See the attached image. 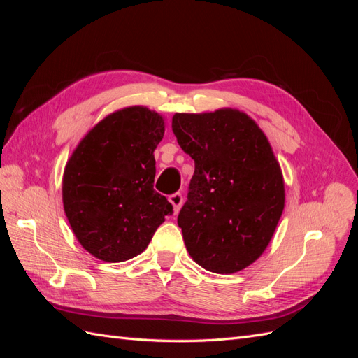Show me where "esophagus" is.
<instances>
[{"mask_svg":"<svg viewBox=\"0 0 358 358\" xmlns=\"http://www.w3.org/2000/svg\"><path fill=\"white\" fill-rule=\"evenodd\" d=\"M169 201H170L171 206H173V215H178L179 210H180V208H182V203H183L182 194H180V192L171 194V196L169 197Z\"/></svg>","mask_w":358,"mask_h":358,"instance_id":"esophagus-1","label":"esophagus"}]
</instances>
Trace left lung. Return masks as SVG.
Segmentation results:
<instances>
[{
  "mask_svg": "<svg viewBox=\"0 0 358 358\" xmlns=\"http://www.w3.org/2000/svg\"><path fill=\"white\" fill-rule=\"evenodd\" d=\"M178 143L194 162L178 224L191 258L230 275L266 251L285 206L282 170L263 129L237 109L175 113Z\"/></svg>",
  "mask_w": 358,
  "mask_h": 358,
  "instance_id": "obj_1",
  "label": "left lung"
}]
</instances>
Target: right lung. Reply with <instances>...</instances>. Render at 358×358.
<instances>
[{"instance_id": "right-lung-1", "label": "right lung", "mask_w": 358, "mask_h": 358, "mask_svg": "<svg viewBox=\"0 0 358 358\" xmlns=\"http://www.w3.org/2000/svg\"><path fill=\"white\" fill-rule=\"evenodd\" d=\"M164 117L129 106L95 124L69 158L62 204L79 243L95 258L121 263L142 254L173 208L154 189V150Z\"/></svg>"}]
</instances>
